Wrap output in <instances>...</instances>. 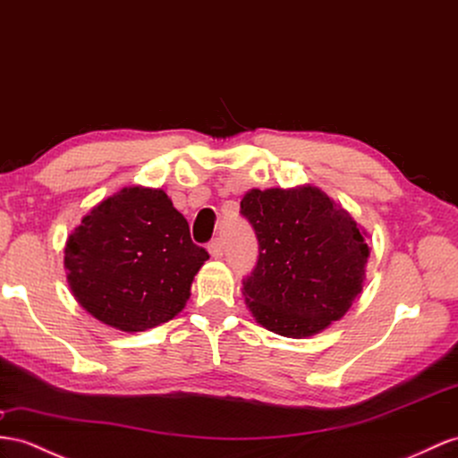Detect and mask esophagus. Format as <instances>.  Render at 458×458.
I'll return each mask as SVG.
<instances>
[{"label": "esophagus", "instance_id": "34e87169", "mask_svg": "<svg viewBox=\"0 0 458 458\" xmlns=\"http://www.w3.org/2000/svg\"><path fill=\"white\" fill-rule=\"evenodd\" d=\"M208 253L215 257V259H218V257L225 255V242H222V238H215L208 242Z\"/></svg>", "mask_w": 458, "mask_h": 458}]
</instances>
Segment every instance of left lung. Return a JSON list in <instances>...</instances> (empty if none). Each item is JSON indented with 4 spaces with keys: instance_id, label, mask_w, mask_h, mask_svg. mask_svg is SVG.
<instances>
[{
    "instance_id": "left-lung-1",
    "label": "left lung",
    "mask_w": 458,
    "mask_h": 458,
    "mask_svg": "<svg viewBox=\"0 0 458 458\" xmlns=\"http://www.w3.org/2000/svg\"><path fill=\"white\" fill-rule=\"evenodd\" d=\"M240 207L259 242L257 265L243 278L255 321L301 338L341 319L361 292L369 257L356 220L311 185L251 190Z\"/></svg>"
}]
</instances>
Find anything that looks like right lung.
I'll return each mask as SVG.
<instances>
[{"label": "right lung", "mask_w": 458, "mask_h": 458, "mask_svg": "<svg viewBox=\"0 0 458 458\" xmlns=\"http://www.w3.org/2000/svg\"><path fill=\"white\" fill-rule=\"evenodd\" d=\"M208 259L168 195L123 187L104 199L65 243L67 283L92 318L139 333L175 318Z\"/></svg>", "instance_id": "add662e5"}]
</instances>
